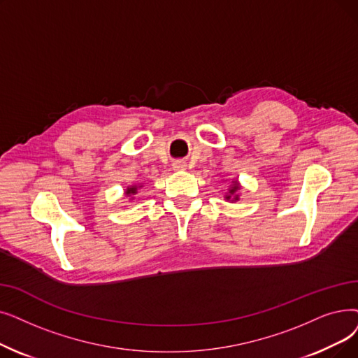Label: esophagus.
<instances>
[{
  "label": "esophagus",
  "mask_w": 358,
  "mask_h": 358,
  "mask_svg": "<svg viewBox=\"0 0 358 358\" xmlns=\"http://www.w3.org/2000/svg\"><path fill=\"white\" fill-rule=\"evenodd\" d=\"M174 168H176V169H184V164L176 162V164H174Z\"/></svg>",
  "instance_id": "obj_1"
}]
</instances>
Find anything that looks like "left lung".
<instances>
[{
	"label": "left lung",
	"instance_id": "left-lung-1",
	"mask_svg": "<svg viewBox=\"0 0 358 358\" xmlns=\"http://www.w3.org/2000/svg\"><path fill=\"white\" fill-rule=\"evenodd\" d=\"M238 189H240V187H238V184H237V182H234V187H231V189H229V194H227V197H225V199H227V200H229V199H231V194H234ZM234 200H238V196H234Z\"/></svg>",
	"mask_w": 358,
	"mask_h": 358
}]
</instances>
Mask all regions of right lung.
<instances>
[{
    "label": "right lung",
    "instance_id": "1",
    "mask_svg": "<svg viewBox=\"0 0 358 358\" xmlns=\"http://www.w3.org/2000/svg\"><path fill=\"white\" fill-rule=\"evenodd\" d=\"M136 187H131V189H127V196H131V194H134L136 193Z\"/></svg>",
    "mask_w": 358,
    "mask_h": 358
}]
</instances>
